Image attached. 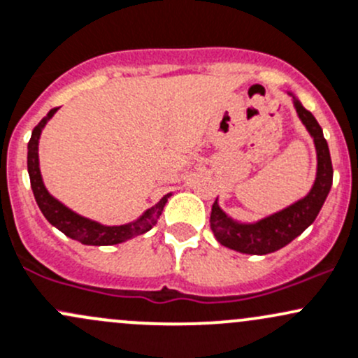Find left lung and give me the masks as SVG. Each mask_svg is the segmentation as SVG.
<instances>
[{
    "label": "left lung",
    "mask_w": 358,
    "mask_h": 358,
    "mask_svg": "<svg viewBox=\"0 0 358 358\" xmlns=\"http://www.w3.org/2000/svg\"><path fill=\"white\" fill-rule=\"evenodd\" d=\"M288 94L293 97V106H295L300 122L306 125L310 137L314 138L315 156H317V171H315L314 185L306 197L299 199L288 208L269 214V216L254 221V223H242V221L229 217L220 208L216 199L213 204V210H210V231L214 233L221 245L242 252V254H271V252L280 250V248L288 245L292 240H295L296 236L302 235L317 217L319 210L328 197L331 185H333V164H331L329 148L324 135H322L321 125L314 118V115L302 106L295 94Z\"/></svg>",
    "instance_id": "1"
}]
</instances>
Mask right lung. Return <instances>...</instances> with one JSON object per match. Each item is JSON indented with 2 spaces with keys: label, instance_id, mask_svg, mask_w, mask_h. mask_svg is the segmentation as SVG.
<instances>
[{
  "label": "right lung",
  "instance_id": "1",
  "mask_svg": "<svg viewBox=\"0 0 358 358\" xmlns=\"http://www.w3.org/2000/svg\"><path fill=\"white\" fill-rule=\"evenodd\" d=\"M56 111H58V108H52L41 120L39 125L32 130V137H30L27 145V169L30 176V187H32L34 197H36L37 206H39L44 217L50 221L52 227L58 228L62 233H65L69 238L77 240V242L84 243V245H116V243H123L127 240L134 238V236L144 235L145 231H149L157 223V220H159L161 213H163L164 206H166L171 194L164 195L156 206L149 208L135 221H130L127 224H120V227H108V224H101L97 221L89 220V217L80 216V214L66 208L63 202H59L58 199H55L48 192L39 168V138L41 134H43V129L46 127V123L50 122Z\"/></svg>",
  "mask_w": 358,
  "mask_h": 358
}]
</instances>
